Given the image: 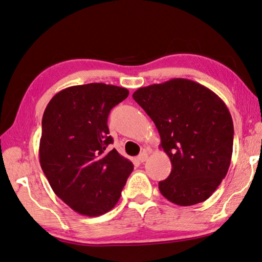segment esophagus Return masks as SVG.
Returning a JSON list of instances; mask_svg holds the SVG:
<instances>
[{
  "label": "esophagus",
  "mask_w": 262,
  "mask_h": 262,
  "mask_svg": "<svg viewBox=\"0 0 262 262\" xmlns=\"http://www.w3.org/2000/svg\"><path fill=\"white\" fill-rule=\"evenodd\" d=\"M147 159V154L146 152H142V154L137 157V160L140 161V163H144V161Z\"/></svg>",
  "instance_id": "esophagus-1"
}]
</instances>
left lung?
Listing matches in <instances>:
<instances>
[{
    "mask_svg": "<svg viewBox=\"0 0 262 262\" xmlns=\"http://www.w3.org/2000/svg\"><path fill=\"white\" fill-rule=\"evenodd\" d=\"M135 102L155 122L172 172L159 182L163 196L180 206L211 197L229 169L234 125L225 102L188 79L139 88Z\"/></svg>",
    "mask_w": 262,
    "mask_h": 262,
    "instance_id": "8db88e82",
    "label": "left lung"
}]
</instances>
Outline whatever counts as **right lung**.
<instances>
[{
	"mask_svg": "<svg viewBox=\"0 0 262 262\" xmlns=\"http://www.w3.org/2000/svg\"><path fill=\"white\" fill-rule=\"evenodd\" d=\"M126 88L72 85L57 93L42 118L40 164L50 187L73 211L98 216L115 207L134 169L108 145L107 117L126 99Z\"/></svg>",
	"mask_w": 262,
	"mask_h": 262,
	"instance_id": "right-lung-1",
	"label": "right lung"
}]
</instances>
